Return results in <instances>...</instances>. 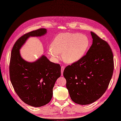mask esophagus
I'll return each instance as SVG.
<instances>
[{
	"label": "esophagus",
	"instance_id": "1",
	"mask_svg": "<svg viewBox=\"0 0 121 121\" xmlns=\"http://www.w3.org/2000/svg\"><path fill=\"white\" fill-rule=\"evenodd\" d=\"M64 69H65V67L64 66H61V76L63 75V72L64 71Z\"/></svg>",
	"mask_w": 121,
	"mask_h": 121
}]
</instances>
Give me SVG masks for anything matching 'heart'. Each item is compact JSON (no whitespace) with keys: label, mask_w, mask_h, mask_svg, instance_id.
I'll return each instance as SVG.
<instances>
[{"label":"heart","mask_w":121,"mask_h":121,"mask_svg":"<svg viewBox=\"0 0 121 121\" xmlns=\"http://www.w3.org/2000/svg\"><path fill=\"white\" fill-rule=\"evenodd\" d=\"M90 44L86 36L77 33H64L57 35L48 48V53L57 60L59 54L65 63L73 64L84 56Z\"/></svg>","instance_id":"heart-1"}]
</instances>
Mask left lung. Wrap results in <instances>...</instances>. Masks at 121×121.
Instances as JSON below:
<instances>
[{
  "label": "left lung",
  "mask_w": 121,
  "mask_h": 121,
  "mask_svg": "<svg viewBox=\"0 0 121 121\" xmlns=\"http://www.w3.org/2000/svg\"><path fill=\"white\" fill-rule=\"evenodd\" d=\"M92 44L86 55L65 69L63 75L71 99L81 105L92 104L107 90L113 71L108 44L91 32Z\"/></svg>",
  "instance_id": "8db88e82"
}]
</instances>
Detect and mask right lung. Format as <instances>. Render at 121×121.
Masks as SVG:
<instances>
[{
    "mask_svg": "<svg viewBox=\"0 0 121 121\" xmlns=\"http://www.w3.org/2000/svg\"><path fill=\"white\" fill-rule=\"evenodd\" d=\"M46 33V29L42 28L24 35L14 43L11 52V83L21 100L34 107H42L52 99L54 84L61 75V67L44 55L33 62L25 60L21 56L20 49L30 37H41Z\"/></svg>",
    "mask_w": 121,
    "mask_h": 121,
    "instance_id": "1",
    "label": "right lung"
}]
</instances>
